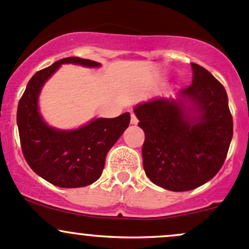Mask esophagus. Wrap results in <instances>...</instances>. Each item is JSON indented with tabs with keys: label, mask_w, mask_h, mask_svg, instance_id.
<instances>
[{
	"label": "esophagus",
	"mask_w": 249,
	"mask_h": 249,
	"mask_svg": "<svg viewBox=\"0 0 249 249\" xmlns=\"http://www.w3.org/2000/svg\"><path fill=\"white\" fill-rule=\"evenodd\" d=\"M138 123V119H137V117L135 116V113H131V124L132 125H136Z\"/></svg>",
	"instance_id": "1"
}]
</instances>
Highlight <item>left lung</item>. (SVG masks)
Listing matches in <instances>:
<instances>
[{
    "instance_id": "obj_1",
    "label": "left lung",
    "mask_w": 249,
    "mask_h": 249,
    "mask_svg": "<svg viewBox=\"0 0 249 249\" xmlns=\"http://www.w3.org/2000/svg\"><path fill=\"white\" fill-rule=\"evenodd\" d=\"M191 68L192 85L179 90L177 100L156 98L133 109L145 135L146 177L174 192L195 190L213 179L232 138L226 89L205 68L196 63Z\"/></svg>"
}]
</instances>
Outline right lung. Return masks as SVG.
I'll return each instance as SVG.
<instances>
[{
    "label": "right lung",
    "instance_id": "add662e5",
    "mask_svg": "<svg viewBox=\"0 0 249 249\" xmlns=\"http://www.w3.org/2000/svg\"><path fill=\"white\" fill-rule=\"evenodd\" d=\"M64 63L100 67L90 59L67 57L36 72L19 101L18 127L26 162L39 177L58 187H83L100 178L107 153L129 126L130 113L98 118L69 131L48 126L39 113L38 96L44 83Z\"/></svg>",
    "mask_w": 249,
    "mask_h": 249
}]
</instances>
